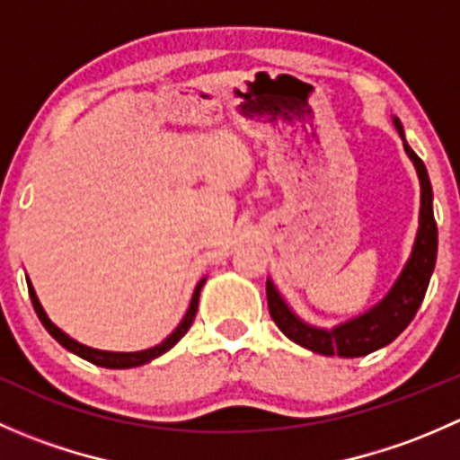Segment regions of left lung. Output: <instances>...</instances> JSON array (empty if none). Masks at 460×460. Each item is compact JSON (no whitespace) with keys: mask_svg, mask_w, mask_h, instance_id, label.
I'll return each instance as SVG.
<instances>
[{"mask_svg":"<svg viewBox=\"0 0 460 460\" xmlns=\"http://www.w3.org/2000/svg\"><path fill=\"white\" fill-rule=\"evenodd\" d=\"M394 124H396V131L401 133L405 153L414 162L416 173H419L420 217L411 256L402 267L398 280L389 289V294L378 305H374L369 312H365L363 316L347 320V323L338 324L333 329H320L296 316L289 305L285 303V298L278 294L276 285L267 280V305L273 323L278 324V329L289 341L305 347V349L316 351V354L358 358V356H367L380 349V347L389 345L414 320L425 298V291H428L431 271H434L436 264V252H438V229H436L434 208H431L434 196H431L429 175L423 160L405 142V133H402L398 118H394Z\"/></svg>","mask_w":460,"mask_h":460,"instance_id":"1","label":"left lung"}]
</instances>
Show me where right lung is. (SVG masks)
<instances>
[{"instance_id":"add662e5","label":"right lung","mask_w":460,"mask_h":460,"mask_svg":"<svg viewBox=\"0 0 460 460\" xmlns=\"http://www.w3.org/2000/svg\"><path fill=\"white\" fill-rule=\"evenodd\" d=\"M204 280H207V278H202V280L198 282L196 291H193L191 305H189V312L184 314L182 323H180L178 327H175V332L171 333L169 338H164V341H162L160 345L151 347V349L128 351V354H127V351H102V349H93V347L82 345V342L73 341L71 336H66V333H64L62 329L58 327V324L50 323V318L46 316L44 307H41L40 300H37V294H35V289H32L31 280H29V278H26V282H29V294H31V300H32V307H35L37 318L41 320V324H44V327H46V332H49L50 336H53L55 341L59 342V345L66 347L68 351H73V354H77V356H80V358L88 360V363L100 365V367H106V369H128V367H140V365L148 363V360H153V358H157V356L166 354V351H169L171 347H173L175 342H178L180 338H182L184 333L189 332V327H191L193 318H196V312H198V300H200V289H202Z\"/></svg>"}]
</instances>
